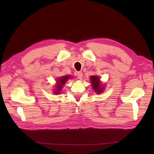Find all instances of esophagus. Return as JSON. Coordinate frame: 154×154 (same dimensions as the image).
<instances>
[{"label":"esophagus","instance_id":"34e87169","mask_svg":"<svg viewBox=\"0 0 154 154\" xmlns=\"http://www.w3.org/2000/svg\"><path fill=\"white\" fill-rule=\"evenodd\" d=\"M77 76L78 77V79H81L83 77V73H82V72H78L77 74Z\"/></svg>","mask_w":154,"mask_h":154}]
</instances>
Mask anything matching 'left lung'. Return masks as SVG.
Returning <instances> with one entry per match:
<instances>
[{
  "instance_id": "8db88e82",
  "label": "left lung",
  "mask_w": 154,
  "mask_h": 154,
  "mask_svg": "<svg viewBox=\"0 0 154 154\" xmlns=\"http://www.w3.org/2000/svg\"><path fill=\"white\" fill-rule=\"evenodd\" d=\"M91 81L92 83L93 89L96 91L97 93H100L103 91V88L101 87L100 83L99 82V77L97 76H91Z\"/></svg>"
}]
</instances>
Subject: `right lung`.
<instances>
[{
    "instance_id": "add662e5",
    "label": "right lung",
    "mask_w": 154,
    "mask_h": 154,
    "mask_svg": "<svg viewBox=\"0 0 154 154\" xmlns=\"http://www.w3.org/2000/svg\"><path fill=\"white\" fill-rule=\"evenodd\" d=\"M70 76H69V75H66V76H63L61 78H60L57 81V89L54 91V93L55 94H58L59 93V91H60L62 87H63V85L66 83V81L69 79Z\"/></svg>"
}]
</instances>
